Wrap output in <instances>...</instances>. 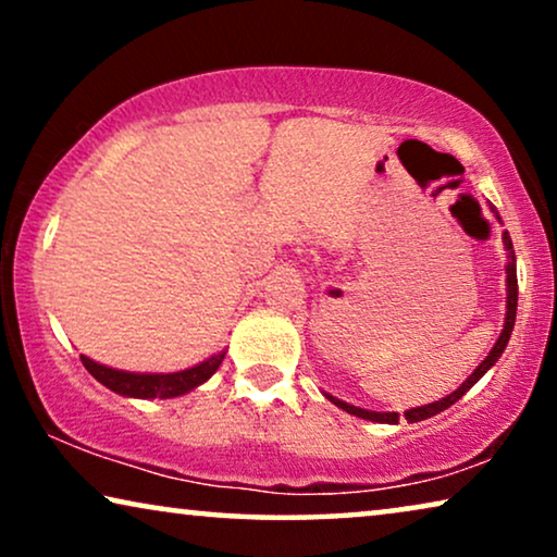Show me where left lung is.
Returning <instances> with one entry per match:
<instances>
[{
	"instance_id": "left-lung-1",
	"label": "left lung",
	"mask_w": 557,
	"mask_h": 557,
	"mask_svg": "<svg viewBox=\"0 0 557 557\" xmlns=\"http://www.w3.org/2000/svg\"><path fill=\"white\" fill-rule=\"evenodd\" d=\"M497 218H499V215H497ZM505 248H507V317H505V330H502L497 345L492 347V352L486 355V360H482V364H479V368H476L474 372H471V375H469L467 380H463L459 391H454L451 395H446V398H441V400H436V403H429V406L406 410V421H408V423L425 421V418H431V416L441 413V410L451 408L454 403L459 400L461 395L467 393L469 387L474 385L476 380L482 377L484 372L492 368L494 362L499 360V355L505 352V347H507V342H509V334H512V326H515V317H517V265H515V250H512V238H509V233H505ZM326 398H330V400L334 403V406H339L342 410H347V413H352V416H357V418H364V421H375V423H398V421H400L398 413H375V410H364V408L349 406V403L332 398V395H326Z\"/></svg>"
}]
</instances>
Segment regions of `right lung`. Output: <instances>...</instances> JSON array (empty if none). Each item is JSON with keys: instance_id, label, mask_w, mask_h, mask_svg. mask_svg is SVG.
<instances>
[{"instance_id": "1", "label": "right lung", "mask_w": 557, "mask_h": 557, "mask_svg": "<svg viewBox=\"0 0 557 557\" xmlns=\"http://www.w3.org/2000/svg\"><path fill=\"white\" fill-rule=\"evenodd\" d=\"M223 357L225 352L212 355L210 360L195 364V368L182 370V372H170V375L113 370V368H106V364L88 360L86 355H81V360L98 383L119 395H128V398H177V395L189 393L193 387L202 385L210 375H215V370L220 368V362H223Z\"/></svg>"}]
</instances>
